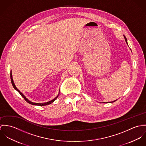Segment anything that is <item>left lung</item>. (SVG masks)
Wrapping results in <instances>:
<instances>
[{
  "mask_svg": "<svg viewBox=\"0 0 146 146\" xmlns=\"http://www.w3.org/2000/svg\"><path fill=\"white\" fill-rule=\"evenodd\" d=\"M124 38H125V41H126V42H127V38H126V37L124 36ZM115 101H113V102H115Z\"/></svg>",
  "mask_w": 146,
  "mask_h": 146,
  "instance_id": "8db88e82",
  "label": "left lung"
}]
</instances>
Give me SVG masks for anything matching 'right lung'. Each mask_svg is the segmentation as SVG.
<instances>
[{
    "instance_id": "right-lung-1",
    "label": "right lung",
    "mask_w": 146,
    "mask_h": 146,
    "mask_svg": "<svg viewBox=\"0 0 146 146\" xmlns=\"http://www.w3.org/2000/svg\"><path fill=\"white\" fill-rule=\"evenodd\" d=\"M11 82H12V85H13V87H14V88L15 89V90H16L20 94V95L22 96L23 98H24V99L28 102V103H29L30 104H31V105H38V106H45V105H48L49 104H51V103H52L56 98H57V97H58V96H57V97H55L54 99H53V100H51V101H50L49 102H45V103H44V104H40V103H34V102H31V101H29L27 98H26L25 96L20 92V91H19L17 88L16 87V86H15V83H14V82H13V79H12V72H11Z\"/></svg>"
}]
</instances>
